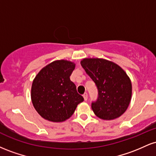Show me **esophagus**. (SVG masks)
Masks as SVG:
<instances>
[{"mask_svg":"<svg viewBox=\"0 0 156 156\" xmlns=\"http://www.w3.org/2000/svg\"><path fill=\"white\" fill-rule=\"evenodd\" d=\"M83 97L84 98V101H87V99H88V94H87V92H85L83 94Z\"/></svg>","mask_w":156,"mask_h":156,"instance_id":"esophagus-1","label":"esophagus"}]
</instances>
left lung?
Wrapping results in <instances>:
<instances>
[{"label":"left lung","mask_w":156,"mask_h":156,"mask_svg":"<svg viewBox=\"0 0 156 156\" xmlns=\"http://www.w3.org/2000/svg\"><path fill=\"white\" fill-rule=\"evenodd\" d=\"M80 64L98 89L97 100L92 102L95 115L106 120L120 117L128 108L132 94L131 82L125 71L102 58H84Z\"/></svg>","instance_id":"8db88e82"}]
</instances>
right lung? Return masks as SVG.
I'll list each match as a JSON object with an SVG mask.
<instances>
[{
    "label": "right lung",
    "instance_id": "obj_1",
    "mask_svg": "<svg viewBox=\"0 0 156 156\" xmlns=\"http://www.w3.org/2000/svg\"><path fill=\"white\" fill-rule=\"evenodd\" d=\"M75 64L55 61L42 68L34 80L31 101L39 115L51 122H63L73 115L83 98L69 76Z\"/></svg>",
    "mask_w": 156,
    "mask_h": 156
}]
</instances>
